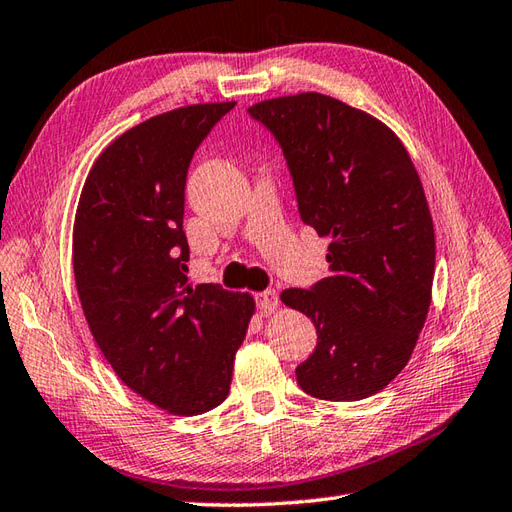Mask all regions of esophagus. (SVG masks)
<instances>
[{
	"mask_svg": "<svg viewBox=\"0 0 512 512\" xmlns=\"http://www.w3.org/2000/svg\"><path fill=\"white\" fill-rule=\"evenodd\" d=\"M256 306L260 309V313H271V311H276V306H278V293L274 291V289H267V291H260L258 295H256Z\"/></svg>",
	"mask_w": 512,
	"mask_h": 512,
	"instance_id": "esophagus-1",
	"label": "esophagus"
}]
</instances>
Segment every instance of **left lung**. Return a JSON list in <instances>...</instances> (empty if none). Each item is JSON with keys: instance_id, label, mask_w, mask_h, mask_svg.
<instances>
[{"instance_id": "1", "label": "left lung", "mask_w": 512, "mask_h": 512, "mask_svg": "<svg viewBox=\"0 0 512 512\" xmlns=\"http://www.w3.org/2000/svg\"><path fill=\"white\" fill-rule=\"evenodd\" d=\"M247 113L282 149L302 223L331 238L328 276L282 291L317 328L298 385L324 401L368 399L410 361L429 311L436 241L420 177L383 122L342 100L306 92Z\"/></svg>"}]
</instances>
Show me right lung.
Returning a JSON list of instances; mask_svg holds the SVG:
<instances>
[{"label": "right lung", "instance_id": "add662e5", "mask_svg": "<svg viewBox=\"0 0 512 512\" xmlns=\"http://www.w3.org/2000/svg\"><path fill=\"white\" fill-rule=\"evenodd\" d=\"M236 102L162 113L113 140L87 175L74 221L78 298L122 383L170 414L208 412L230 392L254 300L190 287L184 232L192 155Z\"/></svg>", "mask_w": 512, "mask_h": 512}]
</instances>
